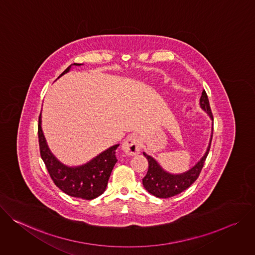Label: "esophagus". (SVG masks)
Instances as JSON below:
<instances>
[{"label":"esophagus","instance_id":"esophagus-1","mask_svg":"<svg viewBox=\"0 0 255 255\" xmlns=\"http://www.w3.org/2000/svg\"><path fill=\"white\" fill-rule=\"evenodd\" d=\"M141 139L137 135L129 136L122 144V149L127 155H136L141 149Z\"/></svg>","mask_w":255,"mask_h":255}]
</instances>
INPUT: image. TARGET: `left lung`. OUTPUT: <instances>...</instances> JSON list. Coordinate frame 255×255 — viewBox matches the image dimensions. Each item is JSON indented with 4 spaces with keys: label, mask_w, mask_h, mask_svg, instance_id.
<instances>
[{
    "label": "left lung",
    "mask_w": 255,
    "mask_h": 255,
    "mask_svg": "<svg viewBox=\"0 0 255 255\" xmlns=\"http://www.w3.org/2000/svg\"><path fill=\"white\" fill-rule=\"evenodd\" d=\"M200 104H201V107L205 111H207V113L213 119V114L210 108L209 99L205 90L202 92ZM211 141H212V138H211ZM211 141L204 157L191 170L183 174L174 175V174H169L165 172L151 156L143 153L148 161L147 173L142 178L144 188L146 189V191H148L151 195L157 198H162V199L171 198L173 196L180 194L181 192L186 191L199 177L211 148Z\"/></svg>",
    "instance_id": "obj_1"
}]
</instances>
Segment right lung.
<instances>
[{"label": "right lung", "instance_id": "obj_1", "mask_svg": "<svg viewBox=\"0 0 255 255\" xmlns=\"http://www.w3.org/2000/svg\"><path fill=\"white\" fill-rule=\"evenodd\" d=\"M71 65L59 77L67 72ZM74 65L81 64L74 63ZM38 140L40 155L48 173L55 186L63 193L83 200H93L105 192L109 177L117 162L116 150L119 144L102 152L85 165L79 167L65 166L53 156L47 146L41 129V113L38 119Z\"/></svg>", "mask_w": 255, "mask_h": 255}]
</instances>
